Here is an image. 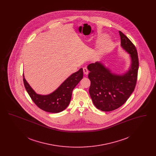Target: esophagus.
Instances as JSON below:
<instances>
[{
	"instance_id": "esophagus-1",
	"label": "esophagus",
	"mask_w": 156,
	"mask_h": 156,
	"mask_svg": "<svg viewBox=\"0 0 156 156\" xmlns=\"http://www.w3.org/2000/svg\"><path fill=\"white\" fill-rule=\"evenodd\" d=\"M83 73L86 75L88 74V72H89L88 69L87 68H86V67L83 68Z\"/></svg>"
}]
</instances>
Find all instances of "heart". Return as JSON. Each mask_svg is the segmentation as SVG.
<instances>
[{
    "mask_svg": "<svg viewBox=\"0 0 156 156\" xmlns=\"http://www.w3.org/2000/svg\"><path fill=\"white\" fill-rule=\"evenodd\" d=\"M111 42L110 41H106L102 45V51H108L111 48Z\"/></svg>",
    "mask_w": 156,
    "mask_h": 156,
    "instance_id": "heart-1",
    "label": "heart"
}]
</instances>
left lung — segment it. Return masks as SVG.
I'll list each match as a JSON object with an SVG mask.
<instances>
[{"label": "left lung", "instance_id": "1", "mask_svg": "<svg viewBox=\"0 0 156 156\" xmlns=\"http://www.w3.org/2000/svg\"><path fill=\"white\" fill-rule=\"evenodd\" d=\"M119 33L121 45L132 58L129 71L124 74H115L98 62L88 66L89 94L94 105L102 111L115 110L125 104L133 92L137 80L139 63L136 48L122 31Z\"/></svg>", "mask_w": 156, "mask_h": 156}]
</instances>
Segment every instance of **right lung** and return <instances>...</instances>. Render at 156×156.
<instances>
[{
  "label": "right lung",
  "mask_w": 156,
  "mask_h": 156,
  "mask_svg": "<svg viewBox=\"0 0 156 156\" xmlns=\"http://www.w3.org/2000/svg\"><path fill=\"white\" fill-rule=\"evenodd\" d=\"M24 87L31 100L41 109L50 113H59L67 108L70 102L72 92L76 85L83 78V69L69 76L54 92L48 95L37 94L26 81L24 75Z\"/></svg>",
  "instance_id": "right-lung-1"
}]
</instances>
